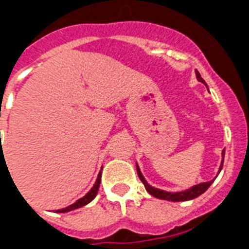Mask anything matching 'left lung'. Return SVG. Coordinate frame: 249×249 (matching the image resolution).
Returning a JSON list of instances; mask_svg holds the SVG:
<instances>
[{"label":"left lung","instance_id":"1","mask_svg":"<svg viewBox=\"0 0 249 249\" xmlns=\"http://www.w3.org/2000/svg\"><path fill=\"white\" fill-rule=\"evenodd\" d=\"M196 77H197V80H198L199 82H202L203 85H206V82H204V80L202 78L201 74H199V72L197 71V70H196ZM223 160H224V149L222 151V162H221V167H219L218 173L221 172L222 167H223ZM137 173H138V177H140V179L142 181V183L144 184L147 192H148L149 195L153 196V197H156V198L166 199V201H171V202L190 201V199L197 198L198 196H201L202 193L206 192V191L208 190V187H210L211 184L213 183V181H214V179H212V181H210V182H203V183L196 184V186L191 187V188H188V190H186V191H181V192H167V191L158 190V188H155V187L149 186L148 182L144 179L143 175H142V172H141V169H140V167H138V164H137Z\"/></svg>","mask_w":249,"mask_h":249}]
</instances>
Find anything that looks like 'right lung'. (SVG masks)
Masks as SVG:
<instances>
[{
    "instance_id": "obj_1",
    "label": "right lung",
    "mask_w": 249,
    "mask_h": 249,
    "mask_svg": "<svg viewBox=\"0 0 249 249\" xmlns=\"http://www.w3.org/2000/svg\"><path fill=\"white\" fill-rule=\"evenodd\" d=\"M101 175H102V172L98 173L97 179H96V182H94L93 187H92L91 190H89V192L86 193V196H83L82 198L77 199V201L74 202L73 204H71V206L66 207V208H62V210H57L56 212H57V213H66V212H70V211H73V210H77V208H81V207L86 206V204H89L91 201H93L94 197L97 196L98 188H100V184H101Z\"/></svg>"
}]
</instances>
